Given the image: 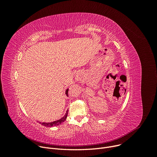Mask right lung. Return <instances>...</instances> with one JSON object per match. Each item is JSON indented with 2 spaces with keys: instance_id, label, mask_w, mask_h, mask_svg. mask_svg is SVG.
<instances>
[{
  "instance_id": "right-lung-1",
  "label": "right lung",
  "mask_w": 157,
  "mask_h": 157,
  "mask_svg": "<svg viewBox=\"0 0 157 157\" xmlns=\"http://www.w3.org/2000/svg\"><path fill=\"white\" fill-rule=\"evenodd\" d=\"M68 90H69V89L67 88V90H66V91H65V94H66V95H67V96H68ZM67 114H68V110L66 111V113H65V114L64 115V116L62 118H60L59 120H56V121H53V122H49V123H45V122H43V123L42 122H39V123H40L41 125H44L45 127H55V126L59 125L61 124L62 123H63L66 120V118H67Z\"/></svg>"
}]
</instances>
